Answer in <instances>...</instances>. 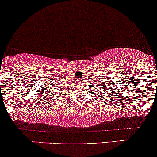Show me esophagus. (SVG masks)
Wrapping results in <instances>:
<instances>
[{"mask_svg":"<svg viewBox=\"0 0 157 157\" xmlns=\"http://www.w3.org/2000/svg\"><path fill=\"white\" fill-rule=\"evenodd\" d=\"M78 82H79V83H81V82H82V81H81V80H79V81H78Z\"/></svg>","mask_w":157,"mask_h":157,"instance_id":"esophagus-1","label":"esophagus"}]
</instances>
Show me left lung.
<instances>
[{
  "instance_id": "1",
  "label": "left lung",
  "mask_w": 157,
  "mask_h": 157,
  "mask_svg": "<svg viewBox=\"0 0 157 157\" xmlns=\"http://www.w3.org/2000/svg\"><path fill=\"white\" fill-rule=\"evenodd\" d=\"M97 86V88H96L95 87H94V88H95V90H103L104 92H105V91H106L107 92V90H106V88H107V86H106V85H105V82H103V83H100V82H99V83H98V85H96ZM109 90H110V88L109 89ZM100 94H101V93H103V92H101V91H100Z\"/></svg>"
}]
</instances>
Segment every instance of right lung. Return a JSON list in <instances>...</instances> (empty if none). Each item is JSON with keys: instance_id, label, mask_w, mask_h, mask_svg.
Instances as JSON below:
<instances>
[{"instance_id": "right-lung-1", "label": "right lung", "mask_w": 157, "mask_h": 157, "mask_svg": "<svg viewBox=\"0 0 157 157\" xmlns=\"http://www.w3.org/2000/svg\"><path fill=\"white\" fill-rule=\"evenodd\" d=\"M61 84H62V82H57V84H52V83H51L50 86H53L52 87H57V88L59 89V91H63V89H64V86L61 85ZM50 88H52V87H50ZM64 90H66L65 89H64ZM46 93H48V94H47V98H48V95H49V97H52V96L49 94L48 91H46ZM61 93H63V92H61Z\"/></svg>"}]
</instances>
